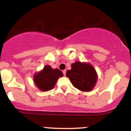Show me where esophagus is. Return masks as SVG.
I'll return each mask as SVG.
<instances>
[{"instance_id":"34e87169","label":"esophagus","mask_w":131,"mask_h":131,"mask_svg":"<svg viewBox=\"0 0 131 131\" xmlns=\"http://www.w3.org/2000/svg\"><path fill=\"white\" fill-rule=\"evenodd\" d=\"M66 72H67V70H63V74L64 76H65V75H66Z\"/></svg>"}]
</instances>
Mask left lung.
<instances>
[{
  "label": "left lung",
  "instance_id": "8db88e82",
  "mask_svg": "<svg viewBox=\"0 0 131 131\" xmlns=\"http://www.w3.org/2000/svg\"><path fill=\"white\" fill-rule=\"evenodd\" d=\"M66 76L74 88L84 92L91 91L97 79V73L92 66L79 61L71 64V69L67 71Z\"/></svg>",
  "mask_w": 131,
  "mask_h": 131
}]
</instances>
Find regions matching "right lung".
<instances>
[{
	"label": "right lung",
	"instance_id": "right-lung-1",
	"mask_svg": "<svg viewBox=\"0 0 131 131\" xmlns=\"http://www.w3.org/2000/svg\"><path fill=\"white\" fill-rule=\"evenodd\" d=\"M63 73L58 69H52L46 65L42 71L36 74L34 77V83L42 91H48L55 87L57 81L62 77Z\"/></svg>",
	"mask_w": 131,
	"mask_h": 131
}]
</instances>
